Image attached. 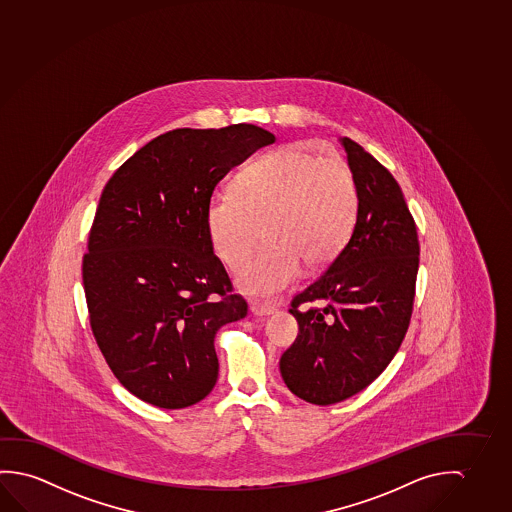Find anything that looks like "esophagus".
I'll use <instances>...</instances> for the list:
<instances>
[{"label":"esophagus","mask_w":512,"mask_h":512,"mask_svg":"<svg viewBox=\"0 0 512 512\" xmlns=\"http://www.w3.org/2000/svg\"><path fill=\"white\" fill-rule=\"evenodd\" d=\"M251 311L254 315H260V317H263V315H272V313L276 311V308H274V306H268V304H263V302L252 301Z\"/></svg>","instance_id":"esophagus-1"}]
</instances>
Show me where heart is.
<instances>
[{"label": "heart", "instance_id": "obj_1", "mask_svg": "<svg viewBox=\"0 0 512 512\" xmlns=\"http://www.w3.org/2000/svg\"><path fill=\"white\" fill-rule=\"evenodd\" d=\"M357 190L338 158L281 147L247 165L233 192L215 195L206 220L215 251L231 270L244 267L258 244L263 251L240 272L245 292L274 295L292 284L301 267L318 270L349 240Z\"/></svg>", "mask_w": 512, "mask_h": 512}]
</instances>
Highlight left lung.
Returning <instances> with one entry per match:
<instances>
[{"label": "left lung", "mask_w": 512, "mask_h": 512, "mask_svg": "<svg viewBox=\"0 0 512 512\" xmlns=\"http://www.w3.org/2000/svg\"><path fill=\"white\" fill-rule=\"evenodd\" d=\"M356 183V226L324 274L293 297L299 334L279 361L288 390L329 406L365 390L400 349L413 313L420 244L391 172L340 138ZM315 303L301 311V305Z\"/></svg>", "instance_id": "left-lung-1"}]
</instances>
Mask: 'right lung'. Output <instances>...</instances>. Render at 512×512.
<instances>
[{"mask_svg": "<svg viewBox=\"0 0 512 512\" xmlns=\"http://www.w3.org/2000/svg\"><path fill=\"white\" fill-rule=\"evenodd\" d=\"M274 142L254 124L167 131L103 188L83 256L90 327L115 377L147 404L192 406L217 382L215 334L247 302L213 254L206 211L220 179Z\"/></svg>", "mask_w": 512, "mask_h": 512, "instance_id": "1", "label": "right lung"}]
</instances>
